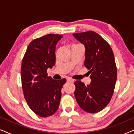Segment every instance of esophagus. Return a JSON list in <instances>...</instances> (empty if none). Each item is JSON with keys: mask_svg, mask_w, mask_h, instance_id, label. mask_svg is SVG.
I'll return each instance as SVG.
<instances>
[{"mask_svg": "<svg viewBox=\"0 0 134 134\" xmlns=\"http://www.w3.org/2000/svg\"><path fill=\"white\" fill-rule=\"evenodd\" d=\"M67 81L69 82H74V80L71 79H70V78H68L67 79Z\"/></svg>", "mask_w": 134, "mask_h": 134, "instance_id": "34e87169", "label": "esophagus"}]
</instances>
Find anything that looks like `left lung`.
Returning a JSON list of instances; mask_svg holds the SVG:
<instances>
[{
  "label": "left lung",
  "mask_w": 134,
  "mask_h": 134,
  "mask_svg": "<svg viewBox=\"0 0 134 134\" xmlns=\"http://www.w3.org/2000/svg\"><path fill=\"white\" fill-rule=\"evenodd\" d=\"M72 35L85 46L84 65L90 70L91 80L87 86L80 80L74 82L75 98L84 111L98 113L107 105L114 92L117 79L114 54L109 44L93 31Z\"/></svg>",
  "instance_id": "8db88e82"
}]
</instances>
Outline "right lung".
I'll return each instance as SVG.
<instances>
[{
  "label": "right lung",
  "instance_id": "add662e5",
  "mask_svg": "<svg viewBox=\"0 0 134 134\" xmlns=\"http://www.w3.org/2000/svg\"><path fill=\"white\" fill-rule=\"evenodd\" d=\"M63 36L47 34L31 41L22 62V87L30 109L38 116L54 115L59 107L61 90L66 79L54 80L47 69L55 63V47Z\"/></svg>",
  "mask_w": 134,
  "mask_h": 134
}]
</instances>
